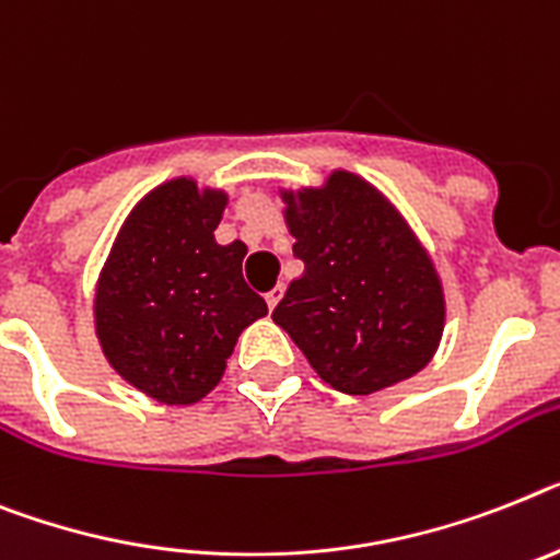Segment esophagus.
Here are the masks:
<instances>
[{"instance_id":"34e87169","label":"esophagus","mask_w":560,"mask_h":560,"mask_svg":"<svg viewBox=\"0 0 560 560\" xmlns=\"http://www.w3.org/2000/svg\"><path fill=\"white\" fill-rule=\"evenodd\" d=\"M281 295H284V284H276V288H272L270 293L265 295V299H267V307L276 310V304L281 302Z\"/></svg>"}]
</instances>
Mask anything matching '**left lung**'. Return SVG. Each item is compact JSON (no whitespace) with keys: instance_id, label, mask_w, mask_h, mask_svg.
Listing matches in <instances>:
<instances>
[{"instance_id":"obj_1","label":"left lung","mask_w":560,"mask_h":560,"mask_svg":"<svg viewBox=\"0 0 560 560\" xmlns=\"http://www.w3.org/2000/svg\"><path fill=\"white\" fill-rule=\"evenodd\" d=\"M284 222L304 272L272 322L318 378L370 396L424 370L444 332V288L410 224L355 173L322 187L281 190Z\"/></svg>"}]
</instances>
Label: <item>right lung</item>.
Returning a JSON list of instances; mask_svg holds the SVG:
<instances>
[{"instance_id": "obj_1", "label": "right lung", "mask_w": 560, "mask_h": 560, "mask_svg": "<svg viewBox=\"0 0 560 560\" xmlns=\"http://www.w3.org/2000/svg\"><path fill=\"white\" fill-rule=\"evenodd\" d=\"M228 192L173 178L121 224L98 272L96 336L110 368L162 404H196L222 382L244 327L267 304L242 276V242L219 244Z\"/></svg>"}]
</instances>
